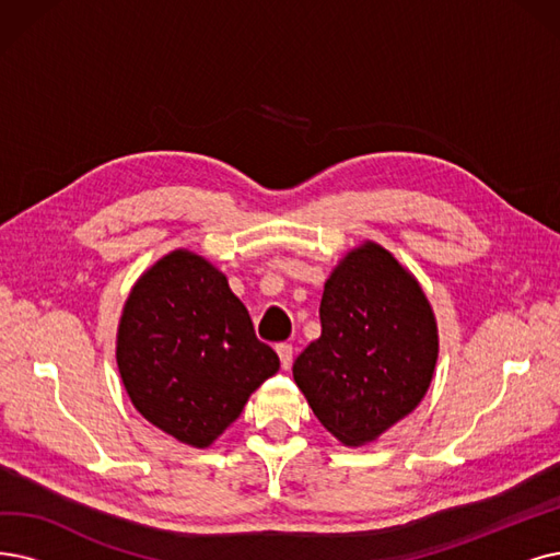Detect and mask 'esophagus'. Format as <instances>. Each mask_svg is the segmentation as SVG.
I'll return each mask as SVG.
<instances>
[{
    "mask_svg": "<svg viewBox=\"0 0 560 560\" xmlns=\"http://www.w3.org/2000/svg\"><path fill=\"white\" fill-rule=\"evenodd\" d=\"M276 351H278V355H280V363H282V370H289V368H292V358H294V347H292V345H287V342H282V345H278V347H276Z\"/></svg>",
    "mask_w": 560,
    "mask_h": 560,
    "instance_id": "34e87169",
    "label": "esophagus"
}]
</instances>
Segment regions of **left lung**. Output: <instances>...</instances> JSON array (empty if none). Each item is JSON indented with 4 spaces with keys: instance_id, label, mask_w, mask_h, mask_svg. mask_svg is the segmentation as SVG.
Segmentation results:
<instances>
[{
    "instance_id": "1",
    "label": "left lung",
    "mask_w": 560,
    "mask_h": 560,
    "mask_svg": "<svg viewBox=\"0 0 560 560\" xmlns=\"http://www.w3.org/2000/svg\"><path fill=\"white\" fill-rule=\"evenodd\" d=\"M322 338L294 361L319 422L363 445L409 416L432 382L439 335L413 276L382 245L349 253L324 284Z\"/></svg>"
}]
</instances>
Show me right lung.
<instances>
[{
	"label": "right lung",
	"instance_id": "obj_1",
	"mask_svg": "<svg viewBox=\"0 0 560 560\" xmlns=\"http://www.w3.org/2000/svg\"><path fill=\"white\" fill-rule=\"evenodd\" d=\"M117 365L155 428L207 448L280 368L245 305L205 257L174 250L136 282L117 332Z\"/></svg>",
	"mask_w": 560,
	"mask_h": 560
}]
</instances>
